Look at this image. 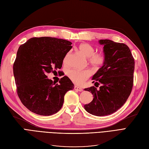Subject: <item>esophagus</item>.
<instances>
[{
	"label": "esophagus",
	"mask_w": 149,
	"mask_h": 149,
	"mask_svg": "<svg viewBox=\"0 0 149 149\" xmlns=\"http://www.w3.org/2000/svg\"><path fill=\"white\" fill-rule=\"evenodd\" d=\"M74 89V90H76V91H79V92H82L83 91V89L81 88L78 87V86H75Z\"/></svg>",
	"instance_id": "esophagus-1"
}]
</instances>
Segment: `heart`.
<instances>
[{"label":"heart","mask_w":149,"mask_h":149,"mask_svg":"<svg viewBox=\"0 0 149 149\" xmlns=\"http://www.w3.org/2000/svg\"><path fill=\"white\" fill-rule=\"evenodd\" d=\"M79 51L85 56L88 57L89 64L94 68L101 67L105 61V55L102 52H95L94 48L91 45L83 43L79 45ZM64 63L66 62V58L63 61ZM67 75L74 83L82 85L91 75V71L89 70L79 71L76 70H70L67 72Z\"/></svg>","instance_id":"1"}]
</instances>
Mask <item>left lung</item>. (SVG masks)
Instances as JSON below:
<instances>
[{"label":"left lung","instance_id":"left-lung-1","mask_svg":"<svg viewBox=\"0 0 149 149\" xmlns=\"http://www.w3.org/2000/svg\"><path fill=\"white\" fill-rule=\"evenodd\" d=\"M100 43L104 45L105 61L93 80L101 86L99 89L94 86L84 89L94 97L91 102L84 105V109L93 115L104 116L120 109L130 96L134 84L135 61L125 44L110 40H100Z\"/></svg>","mask_w":149,"mask_h":149}]
</instances>
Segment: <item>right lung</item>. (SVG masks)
Masks as SVG:
<instances>
[{
  "instance_id": "obj_1",
  "label": "right lung",
  "mask_w": 149,
  "mask_h": 149,
  "mask_svg": "<svg viewBox=\"0 0 149 149\" xmlns=\"http://www.w3.org/2000/svg\"><path fill=\"white\" fill-rule=\"evenodd\" d=\"M71 44L54 37H33L19 48L13 66L17 93L31 112L40 116L56 113L61 109L66 92L73 89L74 84L67 76L56 84L47 76L61 69Z\"/></svg>"
}]
</instances>
